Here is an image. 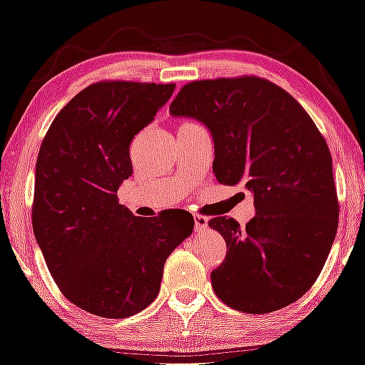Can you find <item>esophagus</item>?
Segmentation results:
<instances>
[{
	"mask_svg": "<svg viewBox=\"0 0 365 365\" xmlns=\"http://www.w3.org/2000/svg\"><path fill=\"white\" fill-rule=\"evenodd\" d=\"M193 221H195V230H197V231H205L206 227H208V217H206V216L195 215Z\"/></svg>",
	"mask_w": 365,
	"mask_h": 365,
	"instance_id": "34e87169",
	"label": "esophagus"
}]
</instances>
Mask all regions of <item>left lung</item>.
I'll use <instances>...</instances> for the list:
<instances>
[{"label": "left lung", "mask_w": 365, "mask_h": 365, "mask_svg": "<svg viewBox=\"0 0 365 365\" xmlns=\"http://www.w3.org/2000/svg\"><path fill=\"white\" fill-rule=\"evenodd\" d=\"M170 113L210 129L217 182L254 193L246 227L226 216L208 222L227 246L211 272L217 298L251 314L297 302L317 282L338 231L333 159L317 124L290 93L254 75L190 81Z\"/></svg>", "instance_id": "1"}]
</instances>
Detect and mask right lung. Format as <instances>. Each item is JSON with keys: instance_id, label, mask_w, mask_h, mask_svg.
I'll list each match as a JSON object with an SVG mask.
<instances>
[{"instance_id": "obj_1", "label": "right lung", "mask_w": 365, "mask_h": 365, "mask_svg": "<svg viewBox=\"0 0 365 365\" xmlns=\"http://www.w3.org/2000/svg\"><path fill=\"white\" fill-rule=\"evenodd\" d=\"M175 83L98 81L53 119L36 164L32 231L61 292L101 318L143 312L164 264L193 231L187 211L134 216L118 188L133 173L129 145Z\"/></svg>"}]
</instances>
